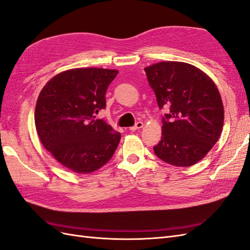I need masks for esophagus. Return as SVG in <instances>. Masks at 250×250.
Wrapping results in <instances>:
<instances>
[{
	"instance_id": "34e87169",
	"label": "esophagus",
	"mask_w": 250,
	"mask_h": 250,
	"mask_svg": "<svg viewBox=\"0 0 250 250\" xmlns=\"http://www.w3.org/2000/svg\"><path fill=\"white\" fill-rule=\"evenodd\" d=\"M143 126H144V123H143V122H141V121H139V122L135 123V125H134V126H132V127H130V128H129V130H132V131H134V130H139V129H141V128H143Z\"/></svg>"
}]
</instances>
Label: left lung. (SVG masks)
Segmentation results:
<instances>
[{
	"label": "left lung",
	"instance_id": "left-lung-1",
	"mask_svg": "<svg viewBox=\"0 0 250 250\" xmlns=\"http://www.w3.org/2000/svg\"><path fill=\"white\" fill-rule=\"evenodd\" d=\"M158 107H168L162 120V140L153 147L165 163L188 167L206 156L223 127L220 94L206 73L178 62H161L145 69Z\"/></svg>",
	"mask_w": 250,
	"mask_h": 250
}]
</instances>
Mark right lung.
I'll return each mask as SVG.
<instances>
[{
    "label": "right lung",
    "instance_id": "obj_1",
    "mask_svg": "<svg viewBox=\"0 0 250 250\" xmlns=\"http://www.w3.org/2000/svg\"><path fill=\"white\" fill-rule=\"evenodd\" d=\"M117 70L72 69L56 75L43 86L34 120L43 147L67 169L90 173L106 164L121 133L96 115L106 107L105 94Z\"/></svg>",
    "mask_w": 250,
    "mask_h": 250
}]
</instances>
